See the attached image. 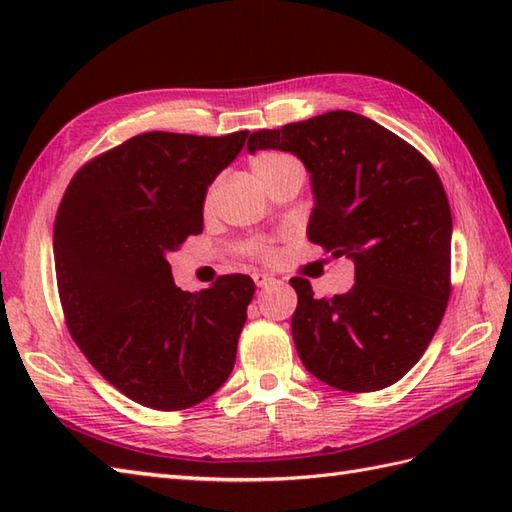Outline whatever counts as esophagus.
I'll list each match as a JSON object with an SVG mask.
<instances>
[{
    "label": "esophagus",
    "mask_w": 512,
    "mask_h": 512,
    "mask_svg": "<svg viewBox=\"0 0 512 512\" xmlns=\"http://www.w3.org/2000/svg\"><path fill=\"white\" fill-rule=\"evenodd\" d=\"M253 281H255L257 288H266V286H270V284H275V277L268 275V273H255V275H253Z\"/></svg>",
    "instance_id": "esophagus-1"
}]
</instances>
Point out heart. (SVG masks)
I'll list each match as a JSON object with an SVG mask.
<instances>
[{
    "label": "heart",
    "instance_id": "1",
    "mask_svg": "<svg viewBox=\"0 0 512 512\" xmlns=\"http://www.w3.org/2000/svg\"><path fill=\"white\" fill-rule=\"evenodd\" d=\"M290 167H299V162L288 156V154H281V151H262V154H257L253 160H250V171H253V176L268 187L270 180H275L279 173H284ZM213 195H215V184L209 187L204 195V209H211L213 204ZM248 255H253L257 259H273V248H270L262 239H255V242H248L246 246Z\"/></svg>",
    "mask_w": 512,
    "mask_h": 512
}]
</instances>
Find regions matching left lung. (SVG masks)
Masks as SVG:
<instances>
[{
  "label": "left lung",
  "mask_w": 512,
  "mask_h": 512,
  "mask_svg": "<svg viewBox=\"0 0 512 512\" xmlns=\"http://www.w3.org/2000/svg\"><path fill=\"white\" fill-rule=\"evenodd\" d=\"M248 151L281 149L310 171L308 239L350 257V292L314 299L292 277V339L325 385L363 394L420 361L451 297V209L440 176L416 147L354 112H328L259 129Z\"/></svg>",
  "instance_id": "left-lung-1"
}]
</instances>
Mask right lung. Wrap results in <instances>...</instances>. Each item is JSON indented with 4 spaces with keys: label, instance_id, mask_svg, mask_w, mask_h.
Returning <instances> with one entry per match:
<instances>
[{
    "label": "right lung",
    "instance_id": "obj_1",
    "mask_svg": "<svg viewBox=\"0 0 512 512\" xmlns=\"http://www.w3.org/2000/svg\"><path fill=\"white\" fill-rule=\"evenodd\" d=\"M248 132H147L74 173L54 220V270L68 332L107 383L158 411L215 394L233 372L253 279L184 292L167 255L202 233L206 187Z\"/></svg>",
    "mask_w": 512,
    "mask_h": 512
}]
</instances>
